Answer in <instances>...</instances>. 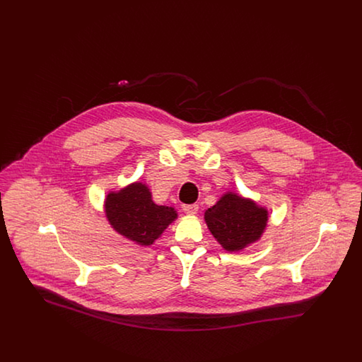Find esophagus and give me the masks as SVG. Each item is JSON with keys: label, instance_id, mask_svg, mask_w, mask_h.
Instances as JSON below:
<instances>
[{"label": "esophagus", "instance_id": "esophagus-1", "mask_svg": "<svg viewBox=\"0 0 362 362\" xmlns=\"http://www.w3.org/2000/svg\"><path fill=\"white\" fill-rule=\"evenodd\" d=\"M183 210L187 213V214H195L198 211V205L197 204H191V205H183Z\"/></svg>", "mask_w": 362, "mask_h": 362}]
</instances>
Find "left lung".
I'll return each instance as SVG.
<instances>
[{
	"label": "left lung",
	"instance_id": "1",
	"mask_svg": "<svg viewBox=\"0 0 362 362\" xmlns=\"http://www.w3.org/2000/svg\"><path fill=\"white\" fill-rule=\"evenodd\" d=\"M211 235L228 251H239L258 240L267 223V211L236 194L224 197L205 213Z\"/></svg>",
	"mask_w": 362,
	"mask_h": 362
}]
</instances>
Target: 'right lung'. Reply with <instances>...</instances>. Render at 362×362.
<instances>
[{
  "mask_svg": "<svg viewBox=\"0 0 362 362\" xmlns=\"http://www.w3.org/2000/svg\"><path fill=\"white\" fill-rule=\"evenodd\" d=\"M105 214L117 232L141 245H151L176 218L173 207L158 206L148 187L130 185L105 199Z\"/></svg>",
  "mask_w": 362,
  "mask_h": 362,
  "instance_id": "add662e5",
  "label": "right lung"
}]
</instances>
